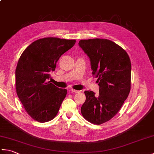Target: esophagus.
Segmentation results:
<instances>
[{
    "label": "esophagus",
    "mask_w": 154,
    "mask_h": 154,
    "mask_svg": "<svg viewBox=\"0 0 154 154\" xmlns=\"http://www.w3.org/2000/svg\"><path fill=\"white\" fill-rule=\"evenodd\" d=\"M69 91H71V93H79V91H77V90H75L73 89H70Z\"/></svg>",
    "instance_id": "esophagus-1"
}]
</instances>
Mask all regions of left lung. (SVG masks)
Returning <instances> with one entry per match:
<instances>
[{
    "label": "left lung",
    "mask_w": 154,
    "mask_h": 154,
    "mask_svg": "<svg viewBox=\"0 0 154 154\" xmlns=\"http://www.w3.org/2000/svg\"><path fill=\"white\" fill-rule=\"evenodd\" d=\"M79 47L89 57L97 78L99 94L85 91L81 114L89 122L100 124L116 115L130 91L131 62L126 51L106 39L81 40Z\"/></svg>",
    "instance_id": "1"
}]
</instances>
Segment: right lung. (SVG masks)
I'll return each instance as SVG.
<instances>
[{"instance_id":"obj_1","label":"right lung","mask_w":154,"mask_h":154,"mask_svg":"<svg viewBox=\"0 0 154 154\" xmlns=\"http://www.w3.org/2000/svg\"><path fill=\"white\" fill-rule=\"evenodd\" d=\"M75 40L45 38L34 42L20 57L16 69V93L34 120L45 122L57 115L67 94L50 83L59 59L75 45Z\"/></svg>"}]
</instances>
